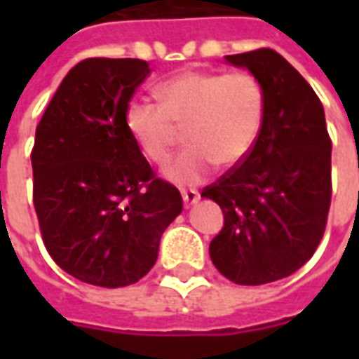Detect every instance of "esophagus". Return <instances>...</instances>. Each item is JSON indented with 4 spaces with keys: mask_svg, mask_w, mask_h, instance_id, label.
Returning a JSON list of instances; mask_svg holds the SVG:
<instances>
[{
    "mask_svg": "<svg viewBox=\"0 0 359 359\" xmlns=\"http://www.w3.org/2000/svg\"><path fill=\"white\" fill-rule=\"evenodd\" d=\"M182 200H184L187 205H194L200 200V194L196 190H182Z\"/></svg>",
    "mask_w": 359,
    "mask_h": 359,
    "instance_id": "34e87169",
    "label": "esophagus"
}]
</instances>
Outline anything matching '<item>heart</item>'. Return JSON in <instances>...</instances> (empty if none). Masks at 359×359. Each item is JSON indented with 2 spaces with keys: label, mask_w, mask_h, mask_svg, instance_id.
I'll return each mask as SVG.
<instances>
[{
  "label": "heart",
  "mask_w": 359,
  "mask_h": 359,
  "mask_svg": "<svg viewBox=\"0 0 359 359\" xmlns=\"http://www.w3.org/2000/svg\"><path fill=\"white\" fill-rule=\"evenodd\" d=\"M157 103L130 102L125 123L149 161L161 165L171 156L187 126L188 146L165 167V179L194 187L215 165H241L254 148L264 123L262 84L250 73L182 71L156 90Z\"/></svg>",
  "instance_id": "1"
}]
</instances>
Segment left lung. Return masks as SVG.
<instances>
[{"instance_id":"8db88e82","label":"left lung","mask_w":359,"mask_h":359,"mask_svg":"<svg viewBox=\"0 0 359 359\" xmlns=\"http://www.w3.org/2000/svg\"><path fill=\"white\" fill-rule=\"evenodd\" d=\"M262 84L264 123L241 165L203 188L225 215L210 256L236 285H265L298 271L323 238L331 205V138L323 105L275 50L226 55Z\"/></svg>"}]
</instances>
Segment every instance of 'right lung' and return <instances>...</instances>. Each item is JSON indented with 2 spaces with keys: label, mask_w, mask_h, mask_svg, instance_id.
Returning a JSON list of instances; mask_svg holds the SVG:
<instances>
[{
  "label": "right lung",
  "mask_w": 359,
  "mask_h": 359,
  "mask_svg": "<svg viewBox=\"0 0 359 359\" xmlns=\"http://www.w3.org/2000/svg\"><path fill=\"white\" fill-rule=\"evenodd\" d=\"M142 59H84L36 126L34 210L53 262L82 283H138L182 211L177 188L157 179L125 123L146 81Z\"/></svg>",
  "instance_id": "add662e5"
}]
</instances>
